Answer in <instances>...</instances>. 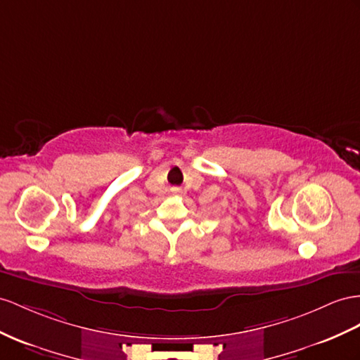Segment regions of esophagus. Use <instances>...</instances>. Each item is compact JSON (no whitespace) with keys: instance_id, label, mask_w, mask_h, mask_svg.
Listing matches in <instances>:
<instances>
[{"instance_id":"34e87169","label":"esophagus","mask_w":360,"mask_h":360,"mask_svg":"<svg viewBox=\"0 0 360 360\" xmlns=\"http://www.w3.org/2000/svg\"><path fill=\"white\" fill-rule=\"evenodd\" d=\"M173 191H174V193H178V190H173Z\"/></svg>"}]
</instances>
